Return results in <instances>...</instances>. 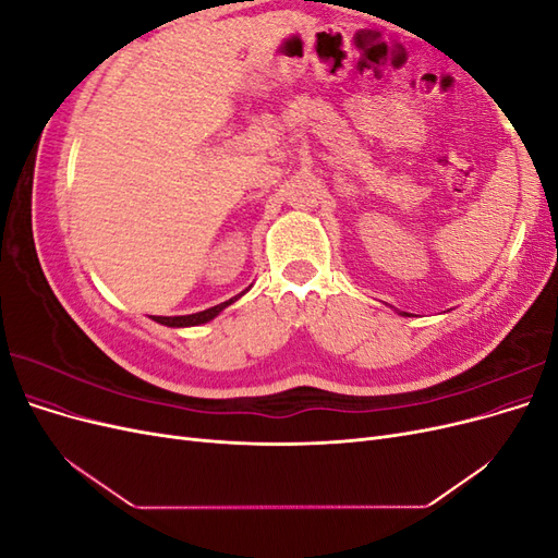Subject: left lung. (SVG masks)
I'll return each instance as SVG.
<instances>
[{
    "instance_id": "8db88e82",
    "label": "left lung",
    "mask_w": 558,
    "mask_h": 558,
    "mask_svg": "<svg viewBox=\"0 0 558 558\" xmlns=\"http://www.w3.org/2000/svg\"><path fill=\"white\" fill-rule=\"evenodd\" d=\"M402 316H410V314H408V312H402Z\"/></svg>"
}]
</instances>
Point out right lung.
Returning a JSON list of instances; mask_svg holds the SVG:
<instances>
[{"instance_id":"obj_1","label":"right lung","mask_w":558,"mask_h":558,"mask_svg":"<svg viewBox=\"0 0 558 558\" xmlns=\"http://www.w3.org/2000/svg\"><path fill=\"white\" fill-rule=\"evenodd\" d=\"M248 291V289H246ZM246 291H242L240 295H234V298H230L228 302H221V305H216V307H209V310H205V312H197V314H185V316H154V320H158V324H162V326H170V328H189V326H199V324H207V320H211L214 316H218L221 314L228 305H232L234 300H240Z\"/></svg>"}]
</instances>
